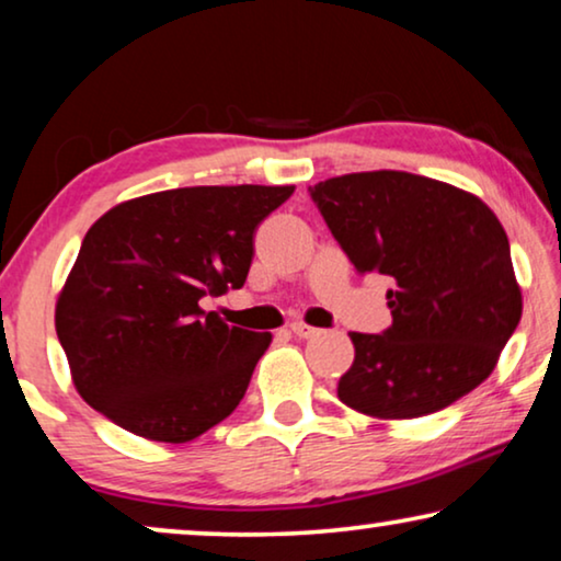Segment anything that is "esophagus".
Returning a JSON list of instances; mask_svg holds the SVG:
<instances>
[{
  "mask_svg": "<svg viewBox=\"0 0 561 561\" xmlns=\"http://www.w3.org/2000/svg\"><path fill=\"white\" fill-rule=\"evenodd\" d=\"M290 332H294L298 340H311V336H319L321 334V329L304 324V321H294V324H290Z\"/></svg>",
  "mask_w": 561,
  "mask_h": 561,
  "instance_id": "34e87169",
  "label": "esophagus"
}]
</instances>
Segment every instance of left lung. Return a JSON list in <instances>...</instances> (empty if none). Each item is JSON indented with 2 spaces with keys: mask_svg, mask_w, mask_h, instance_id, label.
<instances>
[{
  "mask_svg": "<svg viewBox=\"0 0 561 561\" xmlns=\"http://www.w3.org/2000/svg\"><path fill=\"white\" fill-rule=\"evenodd\" d=\"M309 191L357 273L396 280L393 324L350 334L355 363L340 401L365 416L416 419L478 388L524 311L508 234L490 206L405 171L336 175Z\"/></svg>",
  "mask_w": 561,
  "mask_h": 561,
  "instance_id": "left-lung-1",
  "label": "left lung"
}]
</instances>
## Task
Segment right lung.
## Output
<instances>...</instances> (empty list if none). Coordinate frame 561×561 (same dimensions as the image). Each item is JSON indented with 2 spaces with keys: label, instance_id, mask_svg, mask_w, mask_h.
Instances as JSON below:
<instances>
[{
  "label": "right lung",
  "instance_id": "add662e5",
  "mask_svg": "<svg viewBox=\"0 0 561 561\" xmlns=\"http://www.w3.org/2000/svg\"><path fill=\"white\" fill-rule=\"evenodd\" d=\"M294 186H191L122 202L83 237L56 304L73 386L150 442L196 439L240 405L271 332L229 327L204 296L242 288L252 234Z\"/></svg>",
  "mask_w": 561,
  "mask_h": 561
}]
</instances>
